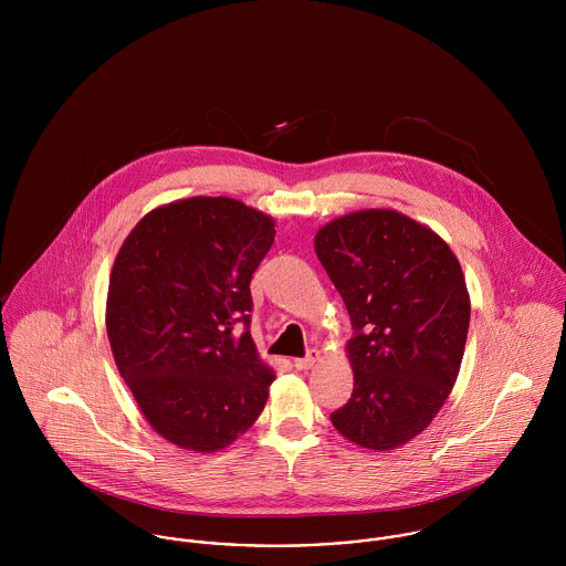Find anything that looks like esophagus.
<instances>
[{"mask_svg": "<svg viewBox=\"0 0 566 566\" xmlns=\"http://www.w3.org/2000/svg\"><path fill=\"white\" fill-rule=\"evenodd\" d=\"M318 361H321V353L318 350H310L305 357L294 359V366H296V370H312Z\"/></svg>", "mask_w": 566, "mask_h": 566, "instance_id": "1", "label": "esophagus"}]
</instances>
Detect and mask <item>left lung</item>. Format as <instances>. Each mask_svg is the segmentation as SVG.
<instances>
[{
    "label": "left lung",
    "mask_w": 566,
    "mask_h": 566,
    "mask_svg": "<svg viewBox=\"0 0 566 566\" xmlns=\"http://www.w3.org/2000/svg\"><path fill=\"white\" fill-rule=\"evenodd\" d=\"M316 254L355 335L353 395L331 413L348 442L381 453L424 431L464 357L471 296L449 243L395 209H361L318 229Z\"/></svg>",
    "instance_id": "obj_1"
}]
</instances>
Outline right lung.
Segmentation results:
<instances>
[{
  "label": "right lung",
  "mask_w": 566,
  "mask_h": 566,
  "mask_svg": "<svg viewBox=\"0 0 566 566\" xmlns=\"http://www.w3.org/2000/svg\"><path fill=\"white\" fill-rule=\"evenodd\" d=\"M274 218L227 196L148 211L122 243L106 294L115 366L150 427L193 453L233 444L263 411L276 373L250 331V279Z\"/></svg>",
  "instance_id": "1"
}]
</instances>
